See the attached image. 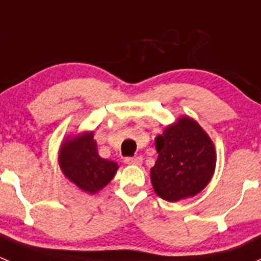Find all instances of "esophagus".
Wrapping results in <instances>:
<instances>
[{"mask_svg":"<svg viewBox=\"0 0 261 261\" xmlns=\"http://www.w3.org/2000/svg\"><path fill=\"white\" fill-rule=\"evenodd\" d=\"M142 157H127L124 160L125 163H128V165H134V166H139L142 163Z\"/></svg>","mask_w":261,"mask_h":261,"instance_id":"1","label":"esophagus"}]
</instances>
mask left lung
Wrapping results in <instances>:
<instances>
[{"label": "left lung", "instance_id": "8db88e82", "mask_svg": "<svg viewBox=\"0 0 261 261\" xmlns=\"http://www.w3.org/2000/svg\"><path fill=\"white\" fill-rule=\"evenodd\" d=\"M154 141L158 158L150 168V182L161 198L177 202L207 186L216 167V150L195 119L182 115Z\"/></svg>", "mask_w": 261, "mask_h": 261}]
</instances>
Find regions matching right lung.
I'll list each match as a JSON object with an SVG mask.
<instances>
[{
    "label": "right lung",
    "mask_w": 261,
    "mask_h": 261,
    "mask_svg": "<svg viewBox=\"0 0 261 261\" xmlns=\"http://www.w3.org/2000/svg\"><path fill=\"white\" fill-rule=\"evenodd\" d=\"M58 160L64 176L89 195L103 190L119 168L117 162L99 155L93 130L66 137L59 149Z\"/></svg>",
    "instance_id": "1"
}]
</instances>
